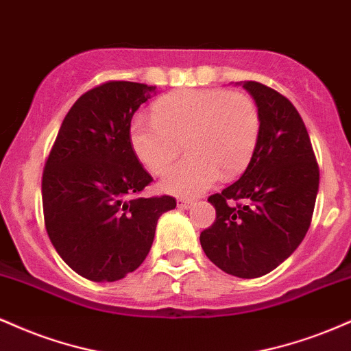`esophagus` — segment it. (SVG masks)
Returning a JSON list of instances; mask_svg holds the SVG:
<instances>
[{
	"instance_id": "34e87169",
	"label": "esophagus",
	"mask_w": 351,
	"mask_h": 351,
	"mask_svg": "<svg viewBox=\"0 0 351 351\" xmlns=\"http://www.w3.org/2000/svg\"><path fill=\"white\" fill-rule=\"evenodd\" d=\"M176 204H178L180 209H188L193 206V201L191 199H178L176 201Z\"/></svg>"
}]
</instances>
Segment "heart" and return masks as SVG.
Instances as JSON below:
<instances>
[{
  "instance_id": "b5f03b06",
  "label": "heart",
  "mask_w": 351,
  "mask_h": 351,
  "mask_svg": "<svg viewBox=\"0 0 351 351\" xmlns=\"http://www.w3.org/2000/svg\"><path fill=\"white\" fill-rule=\"evenodd\" d=\"M153 112L155 119L136 117L128 135L135 155L155 175L168 170L186 142L188 158L160 183L168 195L196 198L251 162L261 134L259 107L251 95L186 88L160 99Z\"/></svg>"
}]
</instances>
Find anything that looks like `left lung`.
Here are the masks:
<instances>
[{"instance_id": "left-lung-1", "label": "left lung", "mask_w": 351, "mask_h": 351, "mask_svg": "<svg viewBox=\"0 0 351 351\" xmlns=\"http://www.w3.org/2000/svg\"><path fill=\"white\" fill-rule=\"evenodd\" d=\"M241 84L259 107V140L243 176L208 198L216 221L201 232L199 243L221 271L254 279L299 247L312 221L320 175L307 128L291 100L254 80Z\"/></svg>"}]
</instances>
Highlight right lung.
Masks as SVG:
<instances>
[{"instance_id":"1","label":"right lung","mask_w":351,"mask_h":351,"mask_svg":"<svg viewBox=\"0 0 351 351\" xmlns=\"http://www.w3.org/2000/svg\"><path fill=\"white\" fill-rule=\"evenodd\" d=\"M156 95L138 82H107L67 112L43 173L44 223L52 245L79 276L115 282L140 267L171 196L135 198L153 178L130 143L132 117Z\"/></svg>"}]
</instances>
